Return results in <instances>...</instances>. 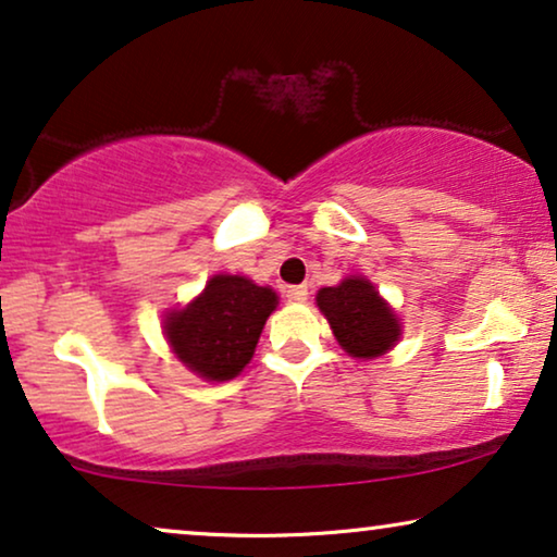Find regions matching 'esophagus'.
I'll return each mask as SVG.
<instances>
[{
    "label": "esophagus",
    "mask_w": 557,
    "mask_h": 557,
    "mask_svg": "<svg viewBox=\"0 0 557 557\" xmlns=\"http://www.w3.org/2000/svg\"><path fill=\"white\" fill-rule=\"evenodd\" d=\"M286 296H288V301H294V304H301V301H307V296H309V288H307V284H299V286H288Z\"/></svg>",
    "instance_id": "34e87169"
}]
</instances>
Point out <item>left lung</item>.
<instances>
[{"mask_svg":"<svg viewBox=\"0 0 557 557\" xmlns=\"http://www.w3.org/2000/svg\"><path fill=\"white\" fill-rule=\"evenodd\" d=\"M317 307L339 347L357 360L385 355L400 339V319L364 276H347L337 286L322 288Z\"/></svg>","mask_w":557,"mask_h":557,"instance_id":"8db88e82","label":"left lung"}]
</instances>
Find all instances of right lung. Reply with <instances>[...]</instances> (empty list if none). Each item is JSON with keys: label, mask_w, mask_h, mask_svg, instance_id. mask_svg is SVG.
Segmentation results:
<instances>
[{"label": "right lung", "mask_w": 557, "mask_h": 557, "mask_svg": "<svg viewBox=\"0 0 557 557\" xmlns=\"http://www.w3.org/2000/svg\"><path fill=\"white\" fill-rule=\"evenodd\" d=\"M278 296L246 276L218 273L187 307L166 311L164 334L189 372L210 383L233 380L250 362Z\"/></svg>", "instance_id": "add662e5"}]
</instances>
